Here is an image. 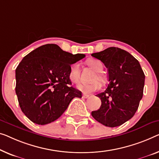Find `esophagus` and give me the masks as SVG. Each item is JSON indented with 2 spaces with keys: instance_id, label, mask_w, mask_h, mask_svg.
<instances>
[{
  "instance_id": "esophagus-1",
  "label": "esophagus",
  "mask_w": 159,
  "mask_h": 159,
  "mask_svg": "<svg viewBox=\"0 0 159 159\" xmlns=\"http://www.w3.org/2000/svg\"><path fill=\"white\" fill-rule=\"evenodd\" d=\"M82 97L84 98H88L89 97V95H86V94H84V95H83Z\"/></svg>"
}]
</instances>
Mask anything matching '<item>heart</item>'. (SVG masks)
I'll list each match as a JSON object with an SVG mask.
<instances>
[{
	"mask_svg": "<svg viewBox=\"0 0 159 159\" xmlns=\"http://www.w3.org/2000/svg\"><path fill=\"white\" fill-rule=\"evenodd\" d=\"M87 63L88 65L96 70V73H94L93 78H92V80L93 82L89 84H79L77 87L84 93H91L98 91L102 87V84L99 81V80H103L104 79L102 73H101L103 66L101 61L98 60V59H89V60H88ZM68 77H69L70 81L73 83L76 84L79 81L80 73L79 63H75L70 66Z\"/></svg>",
	"mask_w": 159,
	"mask_h": 159,
	"instance_id": "b5f03b06",
	"label": "heart"
}]
</instances>
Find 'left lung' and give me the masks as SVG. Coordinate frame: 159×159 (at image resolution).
Returning a JSON list of instances; mask_svg holds the SVG:
<instances>
[{
  "label": "left lung",
  "mask_w": 159,
  "mask_h": 159,
  "mask_svg": "<svg viewBox=\"0 0 159 159\" xmlns=\"http://www.w3.org/2000/svg\"><path fill=\"white\" fill-rule=\"evenodd\" d=\"M91 56L107 68L109 81L106 91L96 95L101 106L91 115L106 126H119L131 119L138 109L145 75L138 60L119 48L110 47Z\"/></svg>",
  "instance_id": "obj_1"
}]
</instances>
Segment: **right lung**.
<instances>
[{"instance_id":"1","label":"right lung","mask_w":159,"mask_h":159,"mask_svg":"<svg viewBox=\"0 0 159 159\" xmlns=\"http://www.w3.org/2000/svg\"><path fill=\"white\" fill-rule=\"evenodd\" d=\"M86 56L63 51L56 44L40 46L25 56L16 69V93L21 111L32 122L54 121L82 93L72 86L70 65Z\"/></svg>"}]
</instances>
